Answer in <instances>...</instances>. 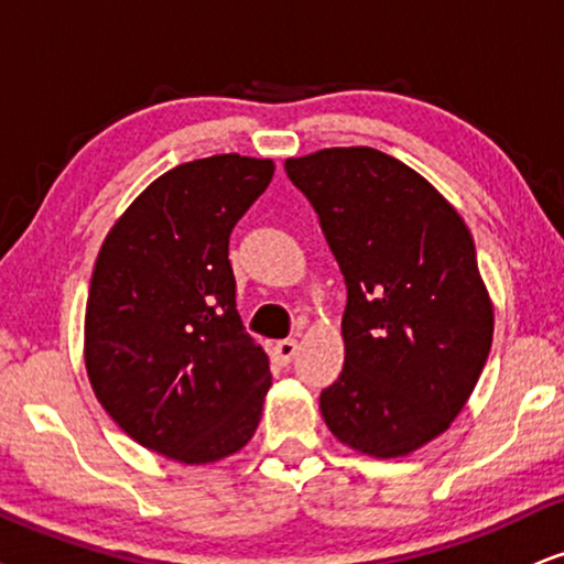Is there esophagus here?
Masks as SVG:
<instances>
[{
  "label": "esophagus",
  "mask_w": 564,
  "mask_h": 564,
  "mask_svg": "<svg viewBox=\"0 0 564 564\" xmlns=\"http://www.w3.org/2000/svg\"><path fill=\"white\" fill-rule=\"evenodd\" d=\"M275 356H278V361H281V365H289L291 359H294L296 356V351H299V344L294 338H286V340H278L275 344Z\"/></svg>",
  "instance_id": "obj_1"
}]
</instances>
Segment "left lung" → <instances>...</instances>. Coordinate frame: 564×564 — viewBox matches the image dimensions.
<instances>
[{
    "instance_id": "1",
    "label": "left lung",
    "mask_w": 564,
    "mask_h": 564,
    "mask_svg": "<svg viewBox=\"0 0 564 564\" xmlns=\"http://www.w3.org/2000/svg\"><path fill=\"white\" fill-rule=\"evenodd\" d=\"M346 278L344 372L319 395L333 437L403 458L451 430L495 335L460 213L419 171L367 145L286 159Z\"/></svg>"
}]
</instances>
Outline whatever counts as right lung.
Returning <instances> with one entry per match:
<instances>
[{"mask_svg": "<svg viewBox=\"0 0 564 564\" xmlns=\"http://www.w3.org/2000/svg\"><path fill=\"white\" fill-rule=\"evenodd\" d=\"M275 163L239 153L180 163L148 184L98 249L85 372L124 434L184 466L258 432L270 359L241 327L229 234Z\"/></svg>", "mask_w": 564, "mask_h": 564, "instance_id": "obj_1", "label": "right lung"}]
</instances>
